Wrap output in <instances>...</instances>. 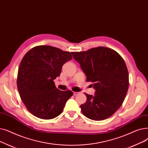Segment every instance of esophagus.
I'll return each mask as SVG.
<instances>
[{
	"instance_id": "esophagus-1",
	"label": "esophagus",
	"mask_w": 148,
	"mask_h": 148,
	"mask_svg": "<svg viewBox=\"0 0 148 148\" xmlns=\"http://www.w3.org/2000/svg\"><path fill=\"white\" fill-rule=\"evenodd\" d=\"M79 94V92H73V95L74 96H76Z\"/></svg>"
}]
</instances>
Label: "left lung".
<instances>
[{
  "label": "left lung",
  "instance_id": "left-lung-1",
  "mask_svg": "<svg viewBox=\"0 0 148 148\" xmlns=\"http://www.w3.org/2000/svg\"><path fill=\"white\" fill-rule=\"evenodd\" d=\"M72 54L96 90L95 96L84 93L87 101L80 105L82 114L96 121L110 117L121 107L128 90L129 75L123 59L105 47Z\"/></svg>",
  "mask_w": 148,
  "mask_h": 148
}]
</instances>
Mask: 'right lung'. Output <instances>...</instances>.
I'll return each instance as SVG.
<instances>
[{
	"mask_svg": "<svg viewBox=\"0 0 148 148\" xmlns=\"http://www.w3.org/2000/svg\"><path fill=\"white\" fill-rule=\"evenodd\" d=\"M72 59L70 52L50 46H36L25 54L17 85L21 99L32 114L52 119L62 112L73 92L57 88L53 80L60 75L63 64Z\"/></svg>",
	"mask_w": 148,
	"mask_h": 148,
	"instance_id": "1",
	"label": "right lung"
}]
</instances>
